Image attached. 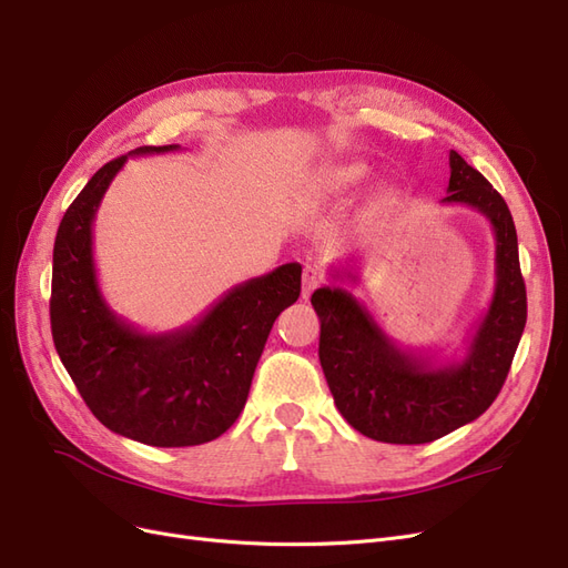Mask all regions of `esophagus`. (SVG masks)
Segmentation results:
<instances>
[{
	"label": "esophagus",
	"mask_w": 568,
	"mask_h": 568,
	"mask_svg": "<svg viewBox=\"0 0 568 568\" xmlns=\"http://www.w3.org/2000/svg\"><path fill=\"white\" fill-rule=\"evenodd\" d=\"M322 284V272L317 265H305L303 270V298H311L313 291Z\"/></svg>",
	"instance_id": "esophagus-1"
}]
</instances>
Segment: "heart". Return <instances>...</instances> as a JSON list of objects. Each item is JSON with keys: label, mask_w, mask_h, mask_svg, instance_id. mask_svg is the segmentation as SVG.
<instances>
[{"label": "heart", "mask_w": 568, "mask_h": 568, "mask_svg": "<svg viewBox=\"0 0 568 568\" xmlns=\"http://www.w3.org/2000/svg\"><path fill=\"white\" fill-rule=\"evenodd\" d=\"M372 173V168L363 161H343V163H324L315 168L305 180V192L313 199H334L355 186L363 184Z\"/></svg>", "instance_id": "b5f03b06"}]
</instances>
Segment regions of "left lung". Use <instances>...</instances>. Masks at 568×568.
I'll return each mask as SVG.
<instances>
[{
  "instance_id": "left-lung-1",
  "label": "left lung",
  "mask_w": 568,
  "mask_h": 568,
  "mask_svg": "<svg viewBox=\"0 0 568 568\" xmlns=\"http://www.w3.org/2000/svg\"><path fill=\"white\" fill-rule=\"evenodd\" d=\"M484 215L495 234V288L486 315L455 359L426 357L390 341L367 307L341 284L322 286L313 307L322 322L320 363L334 403L359 434L395 445L443 438L478 419L500 393L526 326V284L505 199L450 151L448 196ZM334 282H357V270H329Z\"/></svg>"
}]
</instances>
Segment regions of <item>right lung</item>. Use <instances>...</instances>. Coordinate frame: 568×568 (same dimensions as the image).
I'll return each mask as SVG.
<instances>
[{"label":"right lung","instance_id":"add662e5","mask_svg":"<svg viewBox=\"0 0 568 568\" xmlns=\"http://www.w3.org/2000/svg\"><path fill=\"white\" fill-rule=\"evenodd\" d=\"M140 146L128 156L178 151ZM99 168L65 211L51 267V336L92 415L153 448L215 440L242 415L274 320L301 296V265L286 263L232 286L192 324L149 334L118 317L99 288L94 217L125 165Z\"/></svg>","mask_w":568,"mask_h":568}]
</instances>
